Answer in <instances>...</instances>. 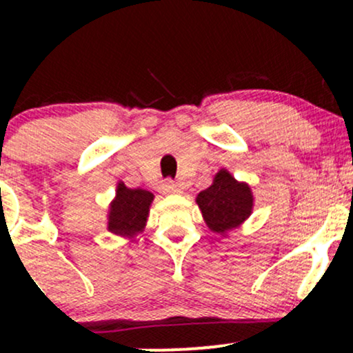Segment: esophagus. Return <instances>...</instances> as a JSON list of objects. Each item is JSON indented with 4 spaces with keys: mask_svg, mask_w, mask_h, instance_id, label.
Returning a JSON list of instances; mask_svg holds the SVG:
<instances>
[{
    "mask_svg": "<svg viewBox=\"0 0 353 353\" xmlns=\"http://www.w3.org/2000/svg\"><path fill=\"white\" fill-rule=\"evenodd\" d=\"M181 185L179 184H176V182H172V181H165V182H163V185H161V192L163 194H177V192H181Z\"/></svg>",
    "mask_w": 353,
    "mask_h": 353,
    "instance_id": "1",
    "label": "esophagus"
}]
</instances>
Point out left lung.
I'll return each mask as SVG.
<instances>
[{
  "instance_id": "obj_1",
  "label": "left lung",
  "mask_w": 353,
  "mask_h": 353,
  "mask_svg": "<svg viewBox=\"0 0 353 353\" xmlns=\"http://www.w3.org/2000/svg\"><path fill=\"white\" fill-rule=\"evenodd\" d=\"M252 192L244 182H237L228 171H219L210 188L197 196L205 224L214 232L236 229L250 216Z\"/></svg>"
}]
</instances>
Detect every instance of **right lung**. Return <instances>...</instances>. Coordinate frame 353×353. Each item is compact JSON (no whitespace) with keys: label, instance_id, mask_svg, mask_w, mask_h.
<instances>
[{"label":"right lung","instance_id":"obj_1","mask_svg":"<svg viewBox=\"0 0 353 353\" xmlns=\"http://www.w3.org/2000/svg\"><path fill=\"white\" fill-rule=\"evenodd\" d=\"M152 194L144 189H128L124 184L117 185L116 199L109 210L108 229L117 236H134L144 229L148 221Z\"/></svg>","mask_w":353,"mask_h":353}]
</instances>
